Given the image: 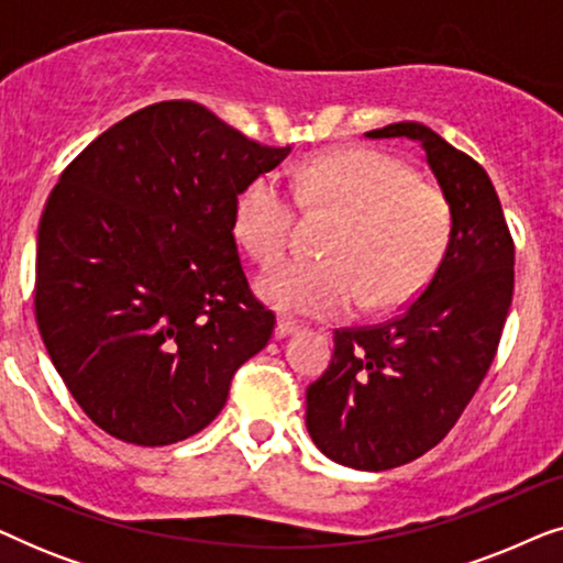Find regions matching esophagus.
Returning a JSON list of instances; mask_svg holds the SVG:
<instances>
[{"mask_svg": "<svg viewBox=\"0 0 563 563\" xmlns=\"http://www.w3.org/2000/svg\"><path fill=\"white\" fill-rule=\"evenodd\" d=\"M297 330H299V322H295V320L282 318L279 322H276V338H287L291 333H297Z\"/></svg>", "mask_w": 563, "mask_h": 563, "instance_id": "1", "label": "esophagus"}]
</instances>
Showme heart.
Listing matches in <instances>:
<instances>
[{
    "mask_svg": "<svg viewBox=\"0 0 563 563\" xmlns=\"http://www.w3.org/2000/svg\"><path fill=\"white\" fill-rule=\"evenodd\" d=\"M291 189L299 207L338 212V220L322 245L325 256L284 258L261 276V297L287 314L397 307L426 287L449 251L453 210L445 191L387 151L318 153L297 168ZM295 199L268 174L238 191L233 235L258 264L287 251Z\"/></svg>",
    "mask_w": 563,
    "mask_h": 563,
    "instance_id": "heart-1",
    "label": "heart"
}]
</instances>
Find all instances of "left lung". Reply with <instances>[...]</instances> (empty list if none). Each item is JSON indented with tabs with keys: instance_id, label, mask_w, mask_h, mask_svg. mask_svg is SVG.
Here are the masks:
<instances>
[{
	"instance_id": "left-lung-1",
	"label": "left lung",
	"mask_w": 563,
	"mask_h": 563,
	"mask_svg": "<svg viewBox=\"0 0 563 563\" xmlns=\"http://www.w3.org/2000/svg\"><path fill=\"white\" fill-rule=\"evenodd\" d=\"M366 137H410L453 210L449 251L405 310L338 328L333 361L307 387V430L328 459L361 472L410 464L449 435L495 361L512 302L515 243L489 176L420 122Z\"/></svg>"
}]
</instances>
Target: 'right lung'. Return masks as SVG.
<instances>
[{
	"label": "right lung",
	"mask_w": 563,
	"mask_h": 563,
	"mask_svg": "<svg viewBox=\"0 0 563 563\" xmlns=\"http://www.w3.org/2000/svg\"><path fill=\"white\" fill-rule=\"evenodd\" d=\"M287 148L207 107H143L64 168L37 230L35 320L89 420L135 445L199 433L272 341L233 235L238 191Z\"/></svg>",
	"instance_id": "right-lung-1"
}]
</instances>
